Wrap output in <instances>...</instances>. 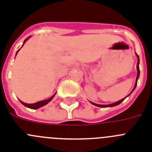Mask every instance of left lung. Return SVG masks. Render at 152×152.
Masks as SVG:
<instances>
[{"label": "left lung", "instance_id": "obj_1", "mask_svg": "<svg viewBox=\"0 0 152 152\" xmlns=\"http://www.w3.org/2000/svg\"><path fill=\"white\" fill-rule=\"evenodd\" d=\"M135 54H136L137 58H138V63H137V72H138V73H137V77H136V80H135V84H134V88H133L132 91V92H130V93H129V94L128 95V96H126V97H125V98L119 100V101H118V102H114V103L109 104V105H99V104H96V103H94V102H90L92 104V105H96V106H98V107H100V108L113 107V106H115V105H119V104L121 103V102H122V101H124V100H125V99L127 98L128 96H130V95H131L132 92L133 91H134V89H135V88H136L137 83H138V78H139V75H140V69H139V56H138V55L136 53H135Z\"/></svg>", "mask_w": 152, "mask_h": 152}]
</instances>
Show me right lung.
Masks as SVG:
<instances>
[{"mask_svg":"<svg viewBox=\"0 0 152 152\" xmlns=\"http://www.w3.org/2000/svg\"><path fill=\"white\" fill-rule=\"evenodd\" d=\"M30 37H27V39H25L24 41H23V45H22V47H23V44H24V43H25V42L27 41V39H28ZM20 50V49H19V50H18L17 51V53H16V55L18 54V51H19ZM55 95H56V93H55V94H54V95H53V96H51V97H50V98H49V99H47L42 100V101L37 102H36V103H32V104L25 103V102H22V101H21V100H20V102H21V104H23V105H24V106H26V107L29 108V109H39V108L43 107V106H44V105H47V104H48L49 102H50L51 100L53 99V97H54V96H55Z\"/></svg>","mask_w":152,"mask_h":152,"instance_id":"right-lung-1","label":"right lung"}]
</instances>
